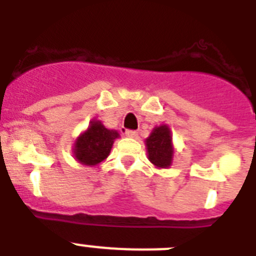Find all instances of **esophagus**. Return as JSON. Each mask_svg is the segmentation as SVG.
Segmentation results:
<instances>
[{
	"label": "esophagus",
	"instance_id": "1",
	"mask_svg": "<svg viewBox=\"0 0 256 256\" xmlns=\"http://www.w3.org/2000/svg\"><path fill=\"white\" fill-rule=\"evenodd\" d=\"M126 137H130V138H136V137L138 136V133L136 132V130H126Z\"/></svg>",
	"mask_w": 256,
	"mask_h": 256
}]
</instances>
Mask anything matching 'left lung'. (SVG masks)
<instances>
[{"label": "left lung", "mask_w": 256, "mask_h": 256, "mask_svg": "<svg viewBox=\"0 0 256 256\" xmlns=\"http://www.w3.org/2000/svg\"><path fill=\"white\" fill-rule=\"evenodd\" d=\"M148 159L159 168H166L172 164L173 148H172L170 130L166 126H160L152 130L148 140Z\"/></svg>", "instance_id": "1"}]
</instances>
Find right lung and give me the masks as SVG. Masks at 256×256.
I'll use <instances>...</instances> for the list:
<instances>
[{
	"label": "right lung",
	"instance_id": "right-lung-1",
	"mask_svg": "<svg viewBox=\"0 0 256 256\" xmlns=\"http://www.w3.org/2000/svg\"><path fill=\"white\" fill-rule=\"evenodd\" d=\"M116 137H119L116 130H106L98 120L91 122L90 128L76 142V160L84 165L98 164L108 158Z\"/></svg>",
	"mask_w": 256,
	"mask_h": 256
}]
</instances>
